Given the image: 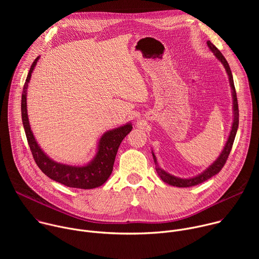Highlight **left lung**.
Returning <instances> with one entry per match:
<instances>
[{
  "instance_id": "left-lung-1",
  "label": "left lung",
  "mask_w": 259,
  "mask_h": 259,
  "mask_svg": "<svg viewBox=\"0 0 259 259\" xmlns=\"http://www.w3.org/2000/svg\"><path fill=\"white\" fill-rule=\"evenodd\" d=\"M207 45L209 47V49L213 52V54L215 55V57L223 63V65L226 68V71L228 73L229 77V81H230V85L232 88V96H233V110H234V120H233V125H232V129L229 135V138L227 140V143L224 147L223 152L220 153L219 157L213 162V164H211L205 171H203L202 173L198 174L197 176L194 177H190V178H180V177H176L168 172H166L165 170H163L159 165H158V161L157 158L154 154V152L152 151L153 154V158H154V162L156 165V171L158 173V175L160 176V178L170 184V186L173 187H177V188H190V187H194L197 186V184H200L206 180H208L209 178H211L212 176L216 175L217 173H219V171L223 169V167L225 166L229 155L232 151L233 147V143L237 134V130L239 127V106H238V99H237V93H236V89H235V84H234V79H233V75H232V70L230 68V65L227 61V59L225 58V56L221 54V52L210 42L207 41Z\"/></svg>"
}]
</instances>
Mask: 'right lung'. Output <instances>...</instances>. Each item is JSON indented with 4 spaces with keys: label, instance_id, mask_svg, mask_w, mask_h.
<instances>
[{
    "label": "right lung",
    "instance_id": "1",
    "mask_svg": "<svg viewBox=\"0 0 259 259\" xmlns=\"http://www.w3.org/2000/svg\"><path fill=\"white\" fill-rule=\"evenodd\" d=\"M39 58L40 56L36 57L30 66L21 96L22 124L34 162L45 175H47L52 180H55L56 182L64 184V186L68 188L82 190L98 188L102 186L108 179L110 174H112L119 146L126 135L132 130V124L130 122L103 133L98 140L97 151L94 158L83 166L66 165L53 161L46 155V153H44L39 143L36 142L33 133L30 130L27 116V87L31 78V73Z\"/></svg>",
    "mask_w": 259,
    "mask_h": 259
}]
</instances>
